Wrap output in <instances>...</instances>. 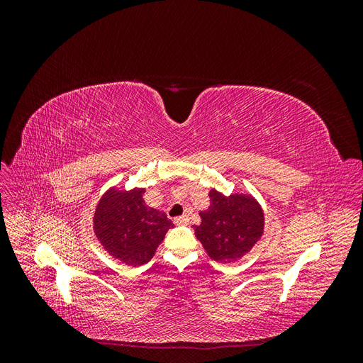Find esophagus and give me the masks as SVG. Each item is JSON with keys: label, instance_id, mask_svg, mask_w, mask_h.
<instances>
[{"label": "esophagus", "instance_id": "1", "mask_svg": "<svg viewBox=\"0 0 363 363\" xmlns=\"http://www.w3.org/2000/svg\"><path fill=\"white\" fill-rule=\"evenodd\" d=\"M174 223L177 224V225H186L189 223V218H188V215H182V216H177L174 219Z\"/></svg>", "mask_w": 363, "mask_h": 363}]
</instances>
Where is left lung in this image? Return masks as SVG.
<instances>
[{
	"label": "left lung",
	"mask_w": 363,
	"mask_h": 363,
	"mask_svg": "<svg viewBox=\"0 0 363 363\" xmlns=\"http://www.w3.org/2000/svg\"><path fill=\"white\" fill-rule=\"evenodd\" d=\"M208 199L211 206L200 212L201 223L194 225L195 236L215 262H238L265 232L263 207L250 192L224 195L212 188Z\"/></svg>",
	"instance_id": "left-lung-1"
}]
</instances>
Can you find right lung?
I'll return each mask as SVG.
<instances>
[{
  "label": "right lung",
  "mask_w": 363,
  "mask_h": 363,
  "mask_svg": "<svg viewBox=\"0 0 363 363\" xmlns=\"http://www.w3.org/2000/svg\"><path fill=\"white\" fill-rule=\"evenodd\" d=\"M145 188H108L95 206L92 230L107 255L128 267L150 262L174 227L167 213L150 207L144 200Z\"/></svg>",
  "instance_id": "obj_1"
}]
</instances>
